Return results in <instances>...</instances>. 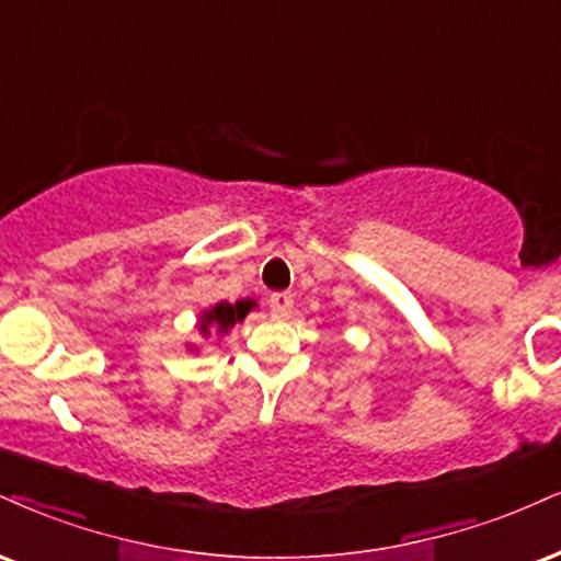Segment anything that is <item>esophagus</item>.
<instances>
[{"label": "esophagus", "instance_id": "34e87169", "mask_svg": "<svg viewBox=\"0 0 561 561\" xmlns=\"http://www.w3.org/2000/svg\"><path fill=\"white\" fill-rule=\"evenodd\" d=\"M293 295L289 293H272V298H268V308H272L274 316H287L289 308H293Z\"/></svg>", "mask_w": 561, "mask_h": 561}]
</instances>
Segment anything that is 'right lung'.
I'll list each match as a JSON object with an SVG mask.
<instances>
[{
    "label": "right lung",
    "instance_id": "right-lung-1",
    "mask_svg": "<svg viewBox=\"0 0 561 561\" xmlns=\"http://www.w3.org/2000/svg\"><path fill=\"white\" fill-rule=\"evenodd\" d=\"M253 300H240V302H219L211 310H206L204 319H201V332L208 334V329H219V332H227L232 323L245 319V313L251 310Z\"/></svg>",
    "mask_w": 561,
    "mask_h": 561
}]
</instances>
